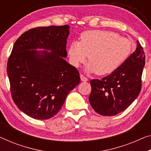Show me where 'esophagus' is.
I'll use <instances>...</instances> for the list:
<instances>
[{
  "instance_id": "esophagus-1",
  "label": "esophagus",
  "mask_w": 151,
  "mask_h": 151,
  "mask_svg": "<svg viewBox=\"0 0 151 151\" xmlns=\"http://www.w3.org/2000/svg\"><path fill=\"white\" fill-rule=\"evenodd\" d=\"M80 79H81V80L82 81V82H87L88 80V78H86L83 75H82V74H80Z\"/></svg>"
}]
</instances>
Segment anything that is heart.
Instances as JSON below:
<instances>
[{
    "label": "heart",
    "mask_w": 151,
    "mask_h": 151,
    "mask_svg": "<svg viewBox=\"0 0 151 151\" xmlns=\"http://www.w3.org/2000/svg\"><path fill=\"white\" fill-rule=\"evenodd\" d=\"M132 45L128 39L115 32L89 30L81 34L80 42H73L68 48L74 67L84 63L89 55L88 70L103 76L113 73L130 55Z\"/></svg>",
    "instance_id": "obj_1"
}]
</instances>
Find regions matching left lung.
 <instances>
[{
	"label": "left lung",
	"instance_id": "8db88e82",
	"mask_svg": "<svg viewBox=\"0 0 151 151\" xmlns=\"http://www.w3.org/2000/svg\"><path fill=\"white\" fill-rule=\"evenodd\" d=\"M136 42L135 51L115 71L101 80L90 81L89 102L99 114L117 115L126 110L140 94L145 55L140 42Z\"/></svg>",
	"mask_w": 151,
	"mask_h": 151
}]
</instances>
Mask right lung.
Here are the masks:
<instances>
[{
	"label": "right lung",
	"mask_w": 151,
	"mask_h": 151,
	"mask_svg": "<svg viewBox=\"0 0 151 151\" xmlns=\"http://www.w3.org/2000/svg\"><path fill=\"white\" fill-rule=\"evenodd\" d=\"M69 34L68 25L38 27L22 34L14 44L6 68L11 96L17 107L34 119L56 115L80 83L78 69L64 59Z\"/></svg>",
	"instance_id": "add662e5"
}]
</instances>
